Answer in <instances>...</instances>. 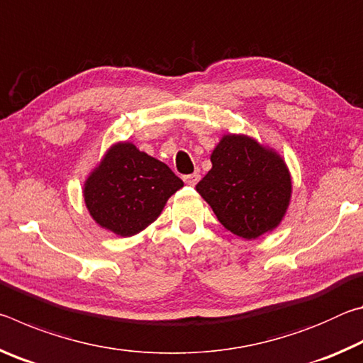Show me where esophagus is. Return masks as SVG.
<instances>
[{
	"mask_svg": "<svg viewBox=\"0 0 363 363\" xmlns=\"http://www.w3.org/2000/svg\"><path fill=\"white\" fill-rule=\"evenodd\" d=\"M200 181V174L199 173H194V174H189V176H184V182L187 184V186L194 187L196 182Z\"/></svg>",
	"mask_w": 363,
	"mask_h": 363,
	"instance_id": "34e87169",
	"label": "esophagus"
}]
</instances>
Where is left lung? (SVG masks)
Listing matches in <instances>:
<instances>
[{
	"label": "left lung",
	"mask_w": 363,
	"mask_h": 363,
	"mask_svg": "<svg viewBox=\"0 0 363 363\" xmlns=\"http://www.w3.org/2000/svg\"><path fill=\"white\" fill-rule=\"evenodd\" d=\"M211 163L195 189L227 230L255 240L281 223L291 199V176L277 152L243 134H225Z\"/></svg>",
	"instance_id": "1"
}]
</instances>
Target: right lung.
Segmentation results:
<instances>
[{"label":"right lung","instance_id":"right-lung-1","mask_svg":"<svg viewBox=\"0 0 363 363\" xmlns=\"http://www.w3.org/2000/svg\"><path fill=\"white\" fill-rule=\"evenodd\" d=\"M182 186L168 164L133 143H118L91 171L83 196L97 224L120 237H131L152 224Z\"/></svg>","mask_w":363,"mask_h":363}]
</instances>
